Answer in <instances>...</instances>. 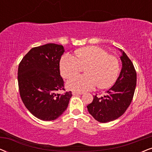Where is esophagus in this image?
I'll list each match as a JSON object with an SVG mask.
<instances>
[{"mask_svg": "<svg viewBox=\"0 0 152 152\" xmlns=\"http://www.w3.org/2000/svg\"><path fill=\"white\" fill-rule=\"evenodd\" d=\"M72 95H82L83 93L77 92V91H73V92H72Z\"/></svg>", "mask_w": 152, "mask_h": 152, "instance_id": "obj_1", "label": "esophagus"}]
</instances>
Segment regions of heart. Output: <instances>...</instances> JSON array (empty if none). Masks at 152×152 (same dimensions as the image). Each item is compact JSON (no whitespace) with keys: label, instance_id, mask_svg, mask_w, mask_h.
I'll use <instances>...</instances> for the list:
<instances>
[{"label":"heart","instance_id":"b5f03b06","mask_svg":"<svg viewBox=\"0 0 152 152\" xmlns=\"http://www.w3.org/2000/svg\"><path fill=\"white\" fill-rule=\"evenodd\" d=\"M77 57L66 53L60 60L61 76L68 79L79 73L85 68V75L70 79L67 87L70 90L85 91L93 89L97 84L100 88L111 86L119 72V62L114 56L101 48L89 46L79 50Z\"/></svg>","mask_w":152,"mask_h":152}]
</instances>
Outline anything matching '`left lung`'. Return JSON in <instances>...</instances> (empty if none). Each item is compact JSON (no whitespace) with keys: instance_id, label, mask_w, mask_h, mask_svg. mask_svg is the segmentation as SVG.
I'll list each match as a JSON object with an SVG mask.
<instances>
[{"instance_id":"left-lung-1","label":"left lung","mask_w":152,"mask_h":152,"mask_svg":"<svg viewBox=\"0 0 152 152\" xmlns=\"http://www.w3.org/2000/svg\"><path fill=\"white\" fill-rule=\"evenodd\" d=\"M120 51L122 68L115 84L107 94L93 96L92 102L87 106L89 113L99 122H108L118 119L129 107L136 86V72L134 64L124 52Z\"/></svg>"}]
</instances>
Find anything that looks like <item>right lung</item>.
Returning a JSON list of instances; mask_svg holds the SVG:
<instances>
[{"mask_svg": "<svg viewBox=\"0 0 152 152\" xmlns=\"http://www.w3.org/2000/svg\"><path fill=\"white\" fill-rule=\"evenodd\" d=\"M64 53L63 45L48 43L30 50L18 68L20 96L24 105L35 117L44 121L59 118L67 109L71 91L64 89L60 75L59 62Z\"/></svg>", "mask_w": 152, "mask_h": 152, "instance_id": "1", "label": "right lung"}]
</instances>
